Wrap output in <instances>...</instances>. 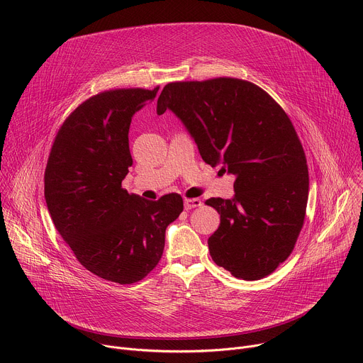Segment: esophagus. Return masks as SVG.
<instances>
[{
  "instance_id": "34e87169",
  "label": "esophagus",
  "mask_w": 363,
  "mask_h": 363,
  "mask_svg": "<svg viewBox=\"0 0 363 363\" xmlns=\"http://www.w3.org/2000/svg\"><path fill=\"white\" fill-rule=\"evenodd\" d=\"M201 199L198 198H185L184 199V206L185 210H192V208H196V206H201Z\"/></svg>"
}]
</instances>
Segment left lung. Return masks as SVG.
I'll return each instance as SVG.
<instances>
[{"instance_id":"1","label":"left lung","mask_w":363,"mask_h":363,"mask_svg":"<svg viewBox=\"0 0 363 363\" xmlns=\"http://www.w3.org/2000/svg\"><path fill=\"white\" fill-rule=\"evenodd\" d=\"M167 111L206 164L235 175L233 198L205 201L221 217L208 238L213 260L237 279L269 276L296 244L308 195L304 150L289 116L263 89L231 77L167 84L157 113Z\"/></svg>"}]
</instances>
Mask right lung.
<instances>
[{
	"label": "right lung",
	"mask_w": 363,
	"mask_h": 363,
	"mask_svg": "<svg viewBox=\"0 0 363 363\" xmlns=\"http://www.w3.org/2000/svg\"><path fill=\"white\" fill-rule=\"evenodd\" d=\"M158 89H118L87 99L66 119L51 147L45 203L80 264L108 281L132 284L161 260L165 230L184 210L181 195L149 201L128 194L132 118Z\"/></svg>",
	"instance_id": "1"
}]
</instances>
